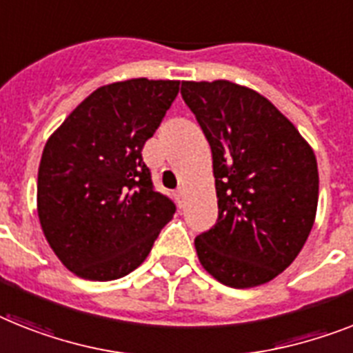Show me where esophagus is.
I'll return each mask as SVG.
<instances>
[{
  "mask_svg": "<svg viewBox=\"0 0 353 353\" xmlns=\"http://www.w3.org/2000/svg\"><path fill=\"white\" fill-rule=\"evenodd\" d=\"M176 200H179V208H183V189L176 191Z\"/></svg>",
  "mask_w": 353,
  "mask_h": 353,
  "instance_id": "1",
  "label": "esophagus"
}]
</instances>
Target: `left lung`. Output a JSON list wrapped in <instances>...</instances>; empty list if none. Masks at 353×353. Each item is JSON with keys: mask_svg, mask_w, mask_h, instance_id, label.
<instances>
[{"mask_svg": "<svg viewBox=\"0 0 353 353\" xmlns=\"http://www.w3.org/2000/svg\"><path fill=\"white\" fill-rule=\"evenodd\" d=\"M182 97L212 151L218 222L198 260L232 288L269 283L312 231L319 174L312 148L269 99L232 81H183Z\"/></svg>", "mask_w": 353, "mask_h": 353, "instance_id": "left-lung-1", "label": "left lung"}]
</instances>
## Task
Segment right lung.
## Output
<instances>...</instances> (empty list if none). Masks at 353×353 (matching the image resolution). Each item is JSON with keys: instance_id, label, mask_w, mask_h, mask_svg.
Listing matches in <instances>:
<instances>
[{"instance_id": "add662e5", "label": "right lung", "mask_w": 353, "mask_h": 353, "mask_svg": "<svg viewBox=\"0 0 353 353\" xmlns=\"http://www.w3.org/2000/svg\"><path fill=\"white\" fill-rule=\"evenodd\" d=\"M180 81L101 86L48 137L37 171V216L70 272L92 281L130 274L148 258L174 203L142 160Z\"/></svg>"}]
</instances>
